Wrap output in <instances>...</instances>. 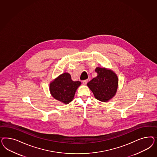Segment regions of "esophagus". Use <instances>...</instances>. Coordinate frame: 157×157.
Masks as SVG:
<instances>
[{
  "label": "esophagus",
  "mask_w": 157,
  "mask_h": 157,
  "mask_svg": "<svg viewBox=\"0 0 157 157\" xmlns=\"http://www.w3.org/2000/svg\"><path fill=\"white\" fill-rule=\"evenodd\" d=\"M82 82H83V83L84 84V85H86L87 83V82H88V80H84V81H82Z\"/></svg>",
  "instance_id": "34e87169"
}]
</instances>
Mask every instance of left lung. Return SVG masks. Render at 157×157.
<instances>
[{
  "instance_id": "left-lung-1",
  "label": "left lung",
  "mask_w": 157,
  "mask_h": 157,
  "mask_svg": "<svg viewBox=\"0 0 157 157\" xmlns=\"http://www.w3.org/2000/svg\"><path fill=\"white\" fill-rule=\"evenodd\" d=\"M95 72L97 76L87 85L96 99L107 102L116 94L118 87V78L114 72L105 68L97 67Z\"/></svg>"
}]
</instances>
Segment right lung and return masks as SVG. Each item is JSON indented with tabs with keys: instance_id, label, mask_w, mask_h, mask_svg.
Returning <instances> with one entry per match:
<instances>
[{
	"instance_id": "right-lung-1",
	"label": "right lung",
	"mask_w": 157,
	"mask_h": 157,
	"mask_svg": "<svg viewBox=\"0 0 157 157\" xmlns=\"http://www.w3.org/2000/svg\"><path fill=\"white\" fill-rule=\"evenodd\" d=\"M81 82L72 81L70 74L65 72L53 81L49 85L51 94L54 98L64 104H69L73 100Z\"/></svg>"
}]
</instances>
